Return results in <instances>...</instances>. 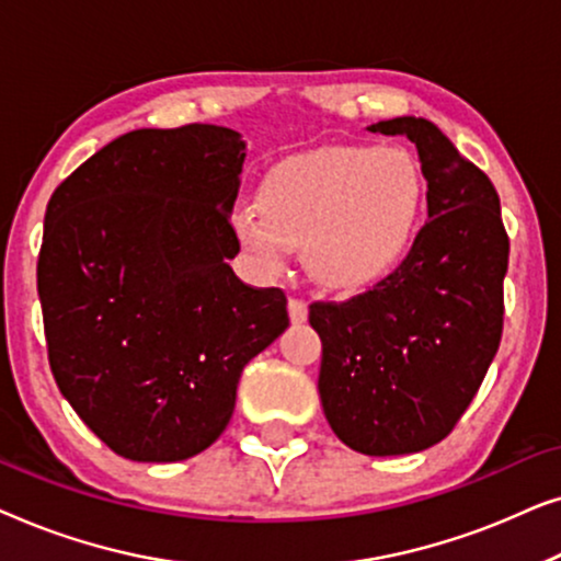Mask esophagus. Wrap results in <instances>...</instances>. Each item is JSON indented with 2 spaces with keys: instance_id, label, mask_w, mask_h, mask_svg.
Listing matches in <instances>:
<instances>
[{
  "instance_id": "34e87169",
  "label": "esophagus",
  "mask_w": 561,
  "mask_h": 561,
  "mask_svg": "<svg viewBox=\"0 0 561 561\" xmlns=\"http://www.w3.org/2000/svg\"><path fill=\"white\" fill-rule=\"evenodd\" d=\"M288 317L294 324H304L306 317H309V306L301 298H288Z\"/></svg>"
}]
</instances>
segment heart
<instances>
[{"mask_svg":"<svg viewBox=\"0 0 561 561\" xmlns=\"http://www.w3.org/2000/svg\"><path fill=\"white\" fill-rule=\"evenodd\" d=\"M426 206V179L401 145H340L273 168L257 204L234 211V229L267 273L286 248H304L321 286L355 294L409 257Z\"/></svg>","mask_w":561,"mask_h":561,"instance_id":"b5f03b06","label":"heart"}]
</instances>
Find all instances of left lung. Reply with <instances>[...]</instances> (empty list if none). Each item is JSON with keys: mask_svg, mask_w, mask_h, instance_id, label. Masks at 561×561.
<instances>
[{"mask_svg": "<svg viewBox=\"0 0 561 561\" xmlns=\"http://www.w3.org/2000/svg\"><path fill=\"white\" fill-rule=\"evenodd\" d=\"M405 135L426 179L428 221L409 257L350 301H317L319 396L332 432L370 457L442 442L472 403L503 334L508 234L485 173L434 122L367 127Z\"/></svg>", "mask_w": 561, "mask_h": 561, "instance_id": "obj_1", "label": "left lung"}]
</instances>
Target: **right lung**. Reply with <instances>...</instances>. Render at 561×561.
<instances>
[{"label": "right lung", "mask_w": 561, "mask_h": 561, "mask_svg": "<svg viewBox=\"0 0 561 561\" xmlns=\"http://www.w3.org/2000/svg\"><path fill=\"white\" fill-rule=\"evenodd\" d=\"M242 163L229 127L135 129L53 191L37 257L50 370L119 457L211 447L244 365L288 327L286 294L229 267Z\"/></svg>", "instance_id": "obj_1"}]
</instances>
